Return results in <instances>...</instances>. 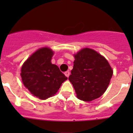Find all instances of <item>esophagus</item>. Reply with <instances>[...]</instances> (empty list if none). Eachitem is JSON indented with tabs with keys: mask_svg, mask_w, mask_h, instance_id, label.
Instances as JSON below:
<instances>
[{
	"mask_svg": "<svg viewBox=\"0 0 133 133\" xmlns=\"http://www.w3.org/2000/svg\"><path fill=\"white\" fill-rule=\"evenodd\" d=\"M64 75H65L66 77H69V75H70V72H69V71H66V72H64Z\"/></svg>",
	"mask_w": 133,
	"mask_h": 133,
	"instance_id": "34e87169",
	"label": "esophagus"
}]
</instances>
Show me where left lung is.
<instances>
[{"mask_svg": "<svg viewBox=\"0 0 133 133\" xmlns=\"http://www.w3.org/2000/svg\"><path fill=\"white\" fill-rule=\"evenodd\" d=\"M75 56L73 69L69 79L73 85L77 98L91 101L106 91L113 71L104 56L89 48H84Z\"/></svg>", "mask_w": 133, "mask_h": 133, "instance_id": "8db88e82", "label": "left lung"}]
</instances>
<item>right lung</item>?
Wrapping results in <instances>:
<instances>
[{"label": "right lung", "mask_w": 133, "mask_h": 133, "mask_svg": "<svg viewBox=\"0 0 133 133\" xmlns=\"http://www.w3.org/2000/svg\"><path fill=\"white\" fill-rule=\"evenodd\" d=\"M53 51L48 47L38 49L24 62L21 77L24 87L35 97L45 100L56 93L67 77L51 63Z\"/></svg>", "instance_id": "right-lung-1"}]
</instances>
